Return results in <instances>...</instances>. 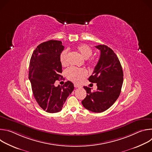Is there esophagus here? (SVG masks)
Wrapping results in <instances>:
<instances>
[{"instance_id":"obj_1","label":"esophagus","mask_w":152,"mask_h":152,"mask_svg":"<svg viewBox=\"0 0 152 152\" xmlns=\"http://www.w3.org/2000/svg\"><path fill=\"white\" fill-rule=\"evenodd\" d=\"M74 86H75V88H80V87H81V86H80V85H79L76 84V83H75V84H74Z\"/></svg>"}]
</instances>
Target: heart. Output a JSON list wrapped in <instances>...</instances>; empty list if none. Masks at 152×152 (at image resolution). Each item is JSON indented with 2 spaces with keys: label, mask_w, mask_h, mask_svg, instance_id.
Segmentation results:
<instances>
[{
  "label": "heart",
  "mask_w": 152,
  "mask_h": 152,
  "mask_svg": "<svg viewBox=\"0 0 152 152\" xmlns=\"http://www.w3.org/2000/svg\"><path fill=\"white\" fill-rule=\"evenodd\" d=\"M76 49L85 59H88L93 55L92 49L86 45H79L76 46ZM59 60L62 66H67L69 64V53L67 50H64L61 53ZM88 63L90 65H93L94 64V61L90 59L88 61ZM86 75H87V72L81 68L72 67L66 71V76L67 78L75 83H80L83 78Z\"/></svg>",
  "instance_id": "b5f03b06"
}]
</instances>
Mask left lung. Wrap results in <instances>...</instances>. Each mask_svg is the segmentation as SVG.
<instances>
[{
	"label": "left lung",
	"instance_id": "8db88e82",
	"mask_svg": "<svg viewBox=\"0 0 152 152\" xmlns=\"http://www.w3.org/2000/svg\"><path fill=\"white\" fill-rule=\"evenodd\" d=\"M100 55L94 68L93 75L88 80L96 83L97 91L83 86L86 96L82 104L86 110L93 113H102L107 110L118 98L123 82V72L120 62L114 51L106 45L96 46Z\"/></svg>",
	"mask_w": 152,
	"mask_h": 152
}]
</instances>
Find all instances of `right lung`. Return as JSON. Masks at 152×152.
<instances>
[{"label":"right lung","instance_id":"1","mask_svg":"<svg viewBox=\"0 0 152 152\" xmlns=\"http://www.w3.org/2000/svg\"><path fill=\"white\" fill-rule=\"evenodd\" d=\"M64 48L61 41L42 42L34 51L30 60L29 79L34 97L42 109L49 113L60 111L74 90L70 81L62 86L54 85L62 77L59 56Z\"/></svg>","mask_w":152,"mask_h":152}]
</instances>
